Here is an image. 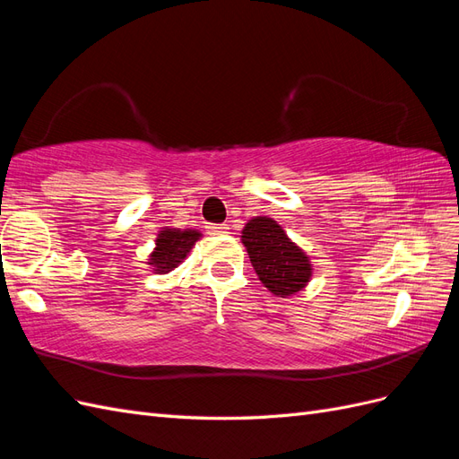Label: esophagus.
Returning <instances> with one entry per match:
<instances>
[{
    "instance_id": "obj_1",
    "label": "esophagus",
    "mask_w": 459,
    "mask_h": 459,
    "mask_svg": "<svg viewBox=\"0 0 459 459\" xmlns=\"http://www.w3.org/2000/svg\"><path fill=\"white\" fill-rule=\"evenodd\" d=\"M226 231H228L226 224H208L206 226V233H211V235H220V233H226Z\"/></svg>"
}]
</instances>
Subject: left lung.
<instances>
[{
  "instance_id": "1",
  "label": "left lung",
  "mask_w": 459,
  "mask_h": 459,
  "mask_svg": "<svg viewBox=\"0 0 459 459\" xmlns=\"http://www.w3.org/2000/svg\"><path fill=\"white\" fill-rule=\"evenodd\" d=\"M241 233L258 280L275 297L285 299L307 287L312 277L310 258L275 220L256 216L247 221Z\"/></svg>"
}]
</instances>
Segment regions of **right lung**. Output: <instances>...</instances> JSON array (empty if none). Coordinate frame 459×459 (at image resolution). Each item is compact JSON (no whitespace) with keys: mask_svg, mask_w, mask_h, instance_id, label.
Masks as SVG:
<instances>
[{"mask_svg":"<svg viewBox=\"0 0 459 459\" xmlns=\"http://www.w3.org/2000/svg\"><path fill=\"white\" fill-rule=\"evenodd\" d=\"M201 233L197 230H178V228H164L155 241V251L151 253L149 264L155 273H169L178 264H182L193 245L197 243Z\"/></svg>","mask_w":459,"mask_h":459,"instance_id":"1","label":"right lung"}]
</instances>
